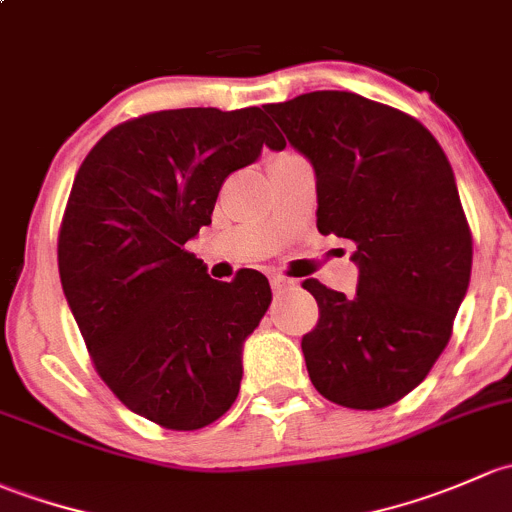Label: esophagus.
Returning a JSON list of instances; mask_svg holds the SVG:
<instances>
[{
  "instance_id": "esophagus-1",
  "label": "esophagus",
  "mask_w": 512,
  "mask_h": 512,
  "mask_svg": "<svg viewBox=\"0 0 512 512\" xmlns=\"http://www.w3.org/2000/svg\"><path fill=\"white\" fill-rule=\"evenodd\" d=\"M293 281L291 278H283V276H271V288L273 291H286V288H291Z\"/></svg>"
}]
</instances>
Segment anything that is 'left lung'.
<instances>
[{"mask_svg":"<svg viewBox=\"0 0 512 512\" xmlns=\"http://www.w3.org/2000/svg\"><path fill=\"white\" fill-rule=\"evenodd\" d=\"M266 113L313 165L320 234L357 246L355 298L303 281L320 308L300 342L310 382L340 407H389L449 345L471 281L473 239L449 160L419 120L357 93H303Z\"/></svg>","mask_w":512,"mask_h":512,"instance_id":"obj_1","label":"left lung"}]
</instances>
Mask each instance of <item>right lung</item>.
I'll list each match as a JSON object with an SVG mask.
<instances>
[{
  "label": "right lung",
  "mask_w": 512,
  "mask_h": 512,
  "mask_svg": "<svg viewBox=\"0 0 512 512\" xmlns=\"http://www.w3.org/2000/svg\"><path fill=\"white\" fill-rule=\"evenodd\" d=\"M286 140L261 108H179L115 125L73 179L59 231L68 308L110 392L165 429L229 412L241 350L271 305L266 276L209 278L184 249L231 172Z\"/></svg>",
  "instance_id": "add662e5"
}]
</instances>
